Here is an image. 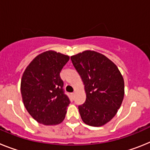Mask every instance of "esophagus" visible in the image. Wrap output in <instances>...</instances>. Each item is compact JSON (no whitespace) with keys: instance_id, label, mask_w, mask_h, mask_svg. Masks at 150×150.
I'll return each mask as SVG.
<instances>
[{"instance_id":"obj_1","label":"esophagus","mask_w":150,"mask_h":150,"mask_svg":"<svg viewBox=\"0 0 150 150\" xmlns=\"http://www.w3.org/2000/svg\"><path fill=\"white\" fill-rule=\"evenodd\" d=\"M71 97H75V93H71Z\"/></svg>"}]
</instances>
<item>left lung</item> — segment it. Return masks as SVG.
Returning <instances> with one entry per match:
<instances>
[{
	"instance_id": "1",
	"label": "left lung",
	"mask_w": 150,
	"mask_h": 150,
	"mask_svg": "<svg viewBox=\"0 0 150 150\" xmlns=\"http://www.w3.org/2000/svg\"><path fill=\"white\" fill-rule=\"evenodd\" d=\"M71 60L84 84L85 102L79 106L83 122L100 127L115 115L125 94L124 79L114 62L93 50L71 56Z\"/></svg>"
}]
</instances>
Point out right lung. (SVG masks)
Masks as SVG:
<instances>
[{
	"mask_svg": "<svg viewBox=\"0 0 150 150\" xmlns=\"http://www.w3.org/2000/svg\"><path fill=\"white\" fill-rule=\"evenodd\" d=\"M69 60V56L48 50L37 56L25 70L21 80L23 103L38 123L56 125L64 120L70 100L59 73Z\"/></svg>",
	"mask_w": 150,
	"mask_h": 150,
	"instance_id": "1",
	"label": "right lung"
}]
</instances>
